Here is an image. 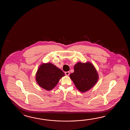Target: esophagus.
<instances>
[{"mask_svg": "<svg viewBox=\"0 0 130 130\" xmlns=\"http://www.w3.org/2000/svg\"><path fill=\"white\" fill-rule=\"evenodd\" d=\"M65 73V75H66V76H69V75H70V73L69 71H67Z\"/></svg>", "mask_w": 130, "mask_h": 130, "instance_id": "obj_1", "label": "esophagus"}]
</instances>
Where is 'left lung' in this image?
I'll return each mask as SVG.
<instances>
[{
	"instance_id": "left-lung-1",
	"label": "left lung",
	"mask_w": 130,
	"mask_h": 130,
	"mask_svg": "<svg viewBox=\"0 0 130 130\" xmlns=\"http://www.w3.org/2000/svg\"><path fill=\"white\" fill-rule=\"evenodd\" d=\"M74 71L70 77L79 91L85 92L97 83L99 74L94 65L90 62H79L74 67Z\"/></svg>"
}]
</instances>
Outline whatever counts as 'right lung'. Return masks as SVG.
Here are the masks:
<instances>
[{"instance_id": "obj_1", "label": "right lung", "mask_w": 130, "mask_h": 130, "mask_svg": "<svg viewBox=\"0 0 130 130\" xmlns=\"http://www.w3.org/2000/svg\"><path fill=\"white\" fill-rule=\"evenodd\" d=\"M65 76L62 71L51 63H42L39 67L36 74V80L39 86L51 91Z\"/></svg>"}]
</instances>
